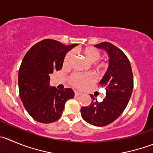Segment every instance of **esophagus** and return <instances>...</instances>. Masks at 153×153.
I'll return each mask as SVG.
<instances>
[{
  "label": "esophagus",
  "mask_w": 153,
  "mask_h": 153,
  "mask_svg": "<svg viewBox=\"0 0 153 153\" xmlns=\"http://www.w3.org/2000/svg\"><path fill=\"white\" fill-rule=\"evenodd\" d=\"M74 94H75L76 97H77V96L80 95L81 92H79V91H75V92H74Z\"/></svg>",
  "instance_id": "1"
}]
</instances>
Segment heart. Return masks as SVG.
I'll return each instance as SVG.
<instances>
[{
	"mask_svg": "<svg viewBox=\"0 0 153 153\" xmlns=\"http://www.w3.org/2000/svg\"><path fill=\"white\" fill-rule=\"evenodd\" d=\"M82 53L87 60L89 61L90 62H92L93 67L97 70L103 71L107 68V63L98 61L101 58V52L97 49L94 47H86L82 50ZM72 56V52H69L66 54L63 62L65 66L69 65ZM94 80H95V76L91 73H75L73 74L69 78L70 84L72 86L78 88H82L86 85H90L94 82Z\"/></svg>",
	"mask_w": 153,
	"mask_h": 153,
	"instance_id": "heart-1",
	"label": "heart"
}]
</instances>
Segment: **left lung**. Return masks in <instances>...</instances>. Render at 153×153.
Segmentation results:
<instances>
[{"label":"left lung","instance_id":"8db88e82","mask_svg":"<svg viewBox=\"0 0 153 153\" xmlns=\"http://www.w3.org/2000/svg\"><path fill=\"white\" fill-rule=\"evenodd\" d=\"M108 53L109 68L100 85L106 89V97L101 102L90 94L92 101L81 108V115L86 123L94 126H105L114 122L127 107L134 88L131 66L124 52L108 42L95 45Z\"/></svg>","mask_w":153,"mask_h":153}]
</instances>
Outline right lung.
<instances>
[{
	"mask_svg": "<svg viewBox=\"0 0 153 153\" xmlns=\"http://www.w3.org/2000/svg\"><path fill=\"white\" fill-rule=\"evenodd\" d=\"M76 46H65L57 40L46 39L34 45L25 54L19 71V90L25 108L36 121H57L66 101L74 97L71 88L59 90L51 87L49 75L62 69L66 53Z\"/></svg>",
	"mask_w": 153,
	"mask_h": 153,
	"instance_id": "1",
	"label": "right lung"
}]
</instances>
